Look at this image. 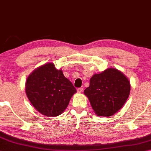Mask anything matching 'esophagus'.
<instances>
[{
    "mask_svg": "<svg viewBox=\"0 0 151 151\" xmlns=\"http://www.w3.org/2000/svg\"><path fill=\"white\" fill-rule=\"evenodd\" d=\"M77 91H78V93H81V92L83 91V88H78Z\"/></svg>",
    "mask_w": 151,
    "mask_h": 151,
    "instance_id": "esophagus-1",
    "label": "esophagus"
}]
</instances>
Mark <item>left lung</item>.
Here are the masks:
<instances>
[{
	"label": "left lung",
	"instance_id": "left-lung-1",
	"mask_svg": "<svg viewBox=\"0 0 151 151\" xmlns=\"http://www.w3.org/2000/svg\"><path fill=\"white\" fill-rule=\"evenodd\" d=\"M130 89V82L121 71L108 68L92 76L84 94L97 116L110 117L123 106Z\"/></svg>",
	"mask_w": 151,
	"mask_h": 151
}]
</instances>
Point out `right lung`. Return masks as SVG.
Returning <instances> with one entry per match:
<instances>
[{
    "mask_svg": "<svg viewBox=\"0 0 151 151\" xmlns=\"http://www.w3.org/2000/svg\"><path fill=\"white\" fill-rule=\"evenodd\" d=\"M26 93L34 107L46 117L62 114L76 92L72 83L52 63L40 66L26 82Z\"/></svg>",
    "mask_w": 151,
    "mask_h": 151,
    "instance_id": "1",
    "label": "right lung"
}]
</instances>
